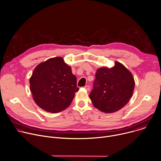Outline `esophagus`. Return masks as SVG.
Returning <instances> with one entry per match:
<instances>
[{
  "label": "esophagus",
  "mask_w": 161,
  "mask_h": 161,
  "mask_svg": "<svg viewBox=\"0 0 161 161\" xmlns=\"http://www.w3.org/2000/svg\"><path fill=\"white\" fill-rule=\"evenodd\" d=\"M84 88L86 90H90V86L89 85H85V86H84Z\"/></svg>",
  "instance_id": "obj_1"
}]
</instances>
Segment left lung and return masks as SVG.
Instances as JSON below:
<instances>
[{
  "label": "left lung",
  "mask_w": 161,
  "mask_h": 161,
  "mask_svg": "<svg viewBox=\"0 0 161 161\" xmlns=\"http://www.w3.org/2000/svg\"><path fill=\"white\" fill-rule=\"evenodd\" d=\"M134 85L130 72L116 62L112 68L102 67L97 70L89 97L100 111L113 113L127 104L132 96Z\"/></svg>",
  "instance_id": "8db88e82"
}]
</instances>
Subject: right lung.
<instances>
[{
    "instance_id": "obj_1",
    "label": "right lung",
    "mask_w": 161,
    "mask_h": 161,
    "mask_svg": "<svg viewBox=\"0 0 161 161\" xmlns=\"http://www.w3.org/2000/svg\"><path fill=\"white\" fill-rule=\"evenodd\" d=\"M71 68L61 57L39 64L30 79V88L36 103L50 113H58L70 106L79 88Z\"/></svg>"
}]
</instances>
